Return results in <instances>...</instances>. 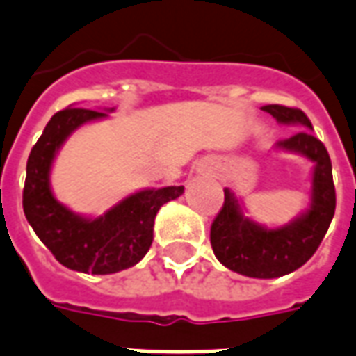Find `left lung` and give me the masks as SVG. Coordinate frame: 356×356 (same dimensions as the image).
Returning a JSON list of instances; mask_svg holds the SVG:
<instances>
[{"instance_id": "left-lung-1", "label": "left lung", "mask_w": 356, "mask_h": 356, "mask_svg": "<svg viewBox=\"0 0 356 356\" xmlns=\"http://www.w3.org/2000/svg\"><path fill=\"white\" fill-rule=\"evenodd\" d=\"M261 110L278 123L300 124L305 129L278 142V147L297 151L316 164L310 209L291 224L268 229L248 220L226 188L224 205L211 224V246L218 261L233 273L250 278H278L302 267L316 254L334 216L336 190L330 156L312 134L308 115L298 108L282 104L263 106Z\"/></svg>"}]
</instances>
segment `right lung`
Here are the masks:
<instances>
[{"label":"right lung","mask_w":356,"mask_h":356,"mask_svg":"<svg viewBox=\"0 0 356 356\" xmlns=\"http://www.w3.org/2000/svg\"><path fill=\"white\" fill-rule=\"evenodd\" d=\"M104 112L67 108L48 121L29 153L22 205L37 237L61 265L78 273L113 275L140 261L153 243L154 216L184 186L142 190L99 218H83L61 205L50 190L51 160L67 136Z\"/></svg>","instance_id":"right-lung-1"}]
</instances>
